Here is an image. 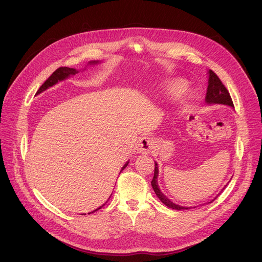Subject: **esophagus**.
<instances>
[{
    "instance_id": "1",
    "label": "esophagus",
    "mask_w": 262,
    "mask_h": 262,
    "mask_svg": "<svg viewBox=\"0 0 262 262\" xmlns=\"http://www.w3.org/2000/svg\"><path fill=\"white\" fill-rule=\"evenodd\" d=\"M153 145H154L153 140L148 137H144V138H142L139 142L138 150L142 154H148L150 150H152Z\"/></svg>"
}]
</instances>
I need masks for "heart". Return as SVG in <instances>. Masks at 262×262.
Masks as SVG:
<instances>
[{
  "label": "heart",
  "mask_w": 262,
  "mask_h": 262,
  "mask_svg": "<svg viewBox=\"0 0 262 262\" xmlns=\"http://www.w3.org/2000/svg\"><path fill=\"white\" fill-rule=\"evenodd\" d=\"M168 89L171 91V92H180L182 91V89H184V84L180 83V82H170L168 84Z\"/></svg>",
  "instance_id": "1"
}]
</instances>
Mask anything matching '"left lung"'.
I'll list each match as a JSON object with an SVG mask.
<instances>
[{
  "label": "left lung",
  "mask_w": 262,
  "mask_h": 262,
  "mask_svg": "<svg viewBox=\"0 0 262 262\" xmlns=\"http://www.w3.org/2000/svg\"><path fill=\"white\" fill-rule=\"evenodd\" d=\"M209 85H208V91H207V96H205V101L207 104H220V105H227L234 107L233 100L231 98V95H229L228 91L224 84L221 82L219 76L213 72L212 70H209ZM157 176H158V167L157 164L155 163V168H154V177L152 179V187L154 189V191L156 195L160 199L166 207H168L170 209H175V210H188L191 208H186V207H181V205H177L173 202H171L167 196H166L161 190L158 188L157 185ZM214 201V200H212ZM211 201V202H212Z\"/></svg>",
  "instance_id": "1"
}]
</instances>
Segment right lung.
Segmentation results:
<instances>
[{
  "label": "right lung",
  "instance_id": "right-lung-1",
  "mask_svg": "<svg viewBox=\"0 0 262 262\" xmlns=\"http://www.w3.org/2000/svg\"><path fill=\"white\" fill-rule=\"evenodd\" d=\"M96 63H98V61H92V62H90V64H96ZM76 73H78V71H77V70H75V69H72V68L61 67V68L57 69V70H55L54 72L50 75V77L48 78V80H47V81H46V82L40 86V89L38 90L37 94H40L41 92H43V91H46L47 89H49V87L53 86L54 84H57L59 81L66 80L67 77H69V76H73V75H75ZM128 164H129V162H128V163H125L121 170H123V169L126 167V166H128ZM120 172H121V171H120ZM104 205H105V204H102L101 207H104ZM101 207H100V208H101ZM100 208H98V209H100ZM98 209H97V210H95V211H93V212H96V211H98ZM93 212H92V213H93Z\"/></svg>",
  "mask_w": 262,
  "mask_h": 262
}]
</instances>
